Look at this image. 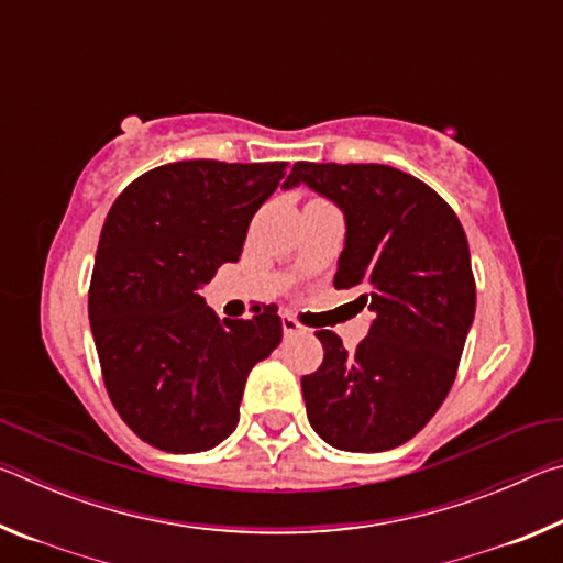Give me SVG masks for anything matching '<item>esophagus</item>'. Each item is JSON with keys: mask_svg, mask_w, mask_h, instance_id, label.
<instances>
[{"mask_svg": "<svg viewBox=\"0 0 563 563\" xmlns=\"http://www.w3.org/2000/svg\"><path fill=\"white\" fill-rule=\"evenodd\" d=\"M283 332L285 335H298V332H305V328L292 316H283Z\"/></svg>", "mask_w": 563, "mask_h": 563, "instance_id": "obj_1", "label": "esophagus"}]
</instances>
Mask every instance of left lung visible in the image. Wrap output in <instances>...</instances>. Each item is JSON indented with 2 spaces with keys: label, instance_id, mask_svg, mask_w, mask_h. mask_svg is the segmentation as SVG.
I'll use <instances>...</instances> for the list:
<instances>
[{
  "label": "left lung",
  "instance_id": "obj_1",
  "mask_svg": "<svg viewBox=\"0 0 563 563\" xmlns=\"http://www.w3.org/2000/svg\"><path fill=\"white\" fill-rule=\"evenodd\" d=\"M335 201L347 221L335 288L375 312L355 352L318 330L325 357L300 379L308 419L345 452H385L430 422L452 389L474 320L470 243L444 198L383 164H295V184Z\"/></svg>",
  "mask_w": 563,
  "mask_h": 563
}]
</instances>
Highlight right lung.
Masks as SVG:
<instances>
[{
  "label": "right lung",
  "mask_w": 563,
  "mask_h": 563,
  "mask_svg": "<svg viewBox=\"0 0 563 563\" xmlns=\"http://www.w3.org/2000/svg\"><path fill=\"white\" fill-rule=\"evenodd\" d=\"M295 166L198 158L146 170L113 201L89 285L101 377L133 434L174 454L206 452L238 424L247 373L280 345L263 305L221 320L198 295L243 253L247 223Z\"/></svg>",
  "instance_id": "obj_1"
}]
</instances>
